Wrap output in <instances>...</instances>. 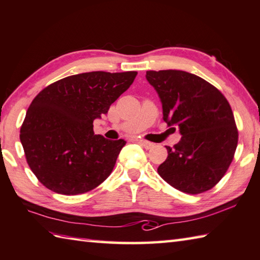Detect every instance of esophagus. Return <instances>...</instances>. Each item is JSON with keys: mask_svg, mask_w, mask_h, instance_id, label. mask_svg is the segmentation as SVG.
<instances>
[{"mask_svg": "<svg viewBox=\"0 0 260 260\" xmlns=\"http://www.w3.org/2000/svg\"><path fill=\"white\" fill-rule=\"evenodd\" d=\"M140 143L142 144L145 149H151V148H153V146H154V143L149 142V141H144V140H141Z\"/></svg>", "mask_w": 260, "mask_h": 260, "instance_id": "obj_1", "label": "esophagus"}]
</instances>
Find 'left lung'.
Wrapping results in <instances>:
<instances>
[{
	"label": "left lung",
	"mask_w": 260,
	"mask_h": 260,
	"mask_svg": "<svg viewBox=\"0 0 260 260\" xmlns=\"http://www.w3.org/2000/svg\"><path fill=\"white\" fill-rule=\"evenodd\" d=\"M162 105L164 120L179 128L177 144L158 173L173 187L199 194L228 172L239 133L226 98L204 78L183 70H149L145 75Z\"/></svg>",
	"instance_id": "8db88e82"
}]
</instances>
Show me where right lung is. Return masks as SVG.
Listing matches in <instances>:
<instances>
[{
  "label": "right lung",
  "mask_w": 260,
  "mask_h": 260,
  "mask_svg": "<svg viewBox=\"0 0 260 260\" xmlns=\"http://www.w3.org/2000/svg\"><path fill=\"white\" fill-rule=\"evenodd\" d=\"M138 73L91 72L46 86L31 101L20 128L27 164L55 193L76 196L105 181L124 140L95 135L93 121L106 115Z\"/></svg>",
  "instance_id": "right-lung-1"
}]
</instances>
